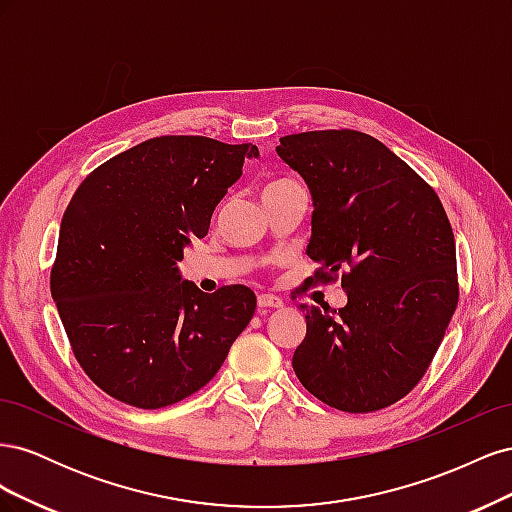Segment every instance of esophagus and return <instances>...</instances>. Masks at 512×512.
Masks as SVG:
<instances>
[{
  "instance_id": "obj_1",
  "label": "esophagus",
  "mask_w": 512,
  "mask_h": 512,
  "mask_svg": "<svg viewBox=\"0 0 512 512\" xmlns=\"http://www.w3.org/2000/svg\"><path fill=\"white\" fill-rule=\"evenodd\" d=\"M280 307H284V303L277 297H271V294H260L258 297V312H267V309H280Z\"/></svg>"
}]
</instances>
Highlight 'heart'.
Returning <instances> with one entry per match:
<instances>
[{
	"label": "heart",
	"mask_w": 512,
	"mask_h": 512,
	"mask_svg": "<svg viewBox=\"0 0 512 512\" xmlns=\"http://www.w3.org/2000/svg\"><path fill=\"white\" fill-rule=\"evenodd\" d=\"M288 183H294L292 179H277V181H271L269 185H267V190H277V188H284V185H288ZM265 190V192H267Z\"/></svg>",
	"instance_id": "heart-1"
}]
</instances>
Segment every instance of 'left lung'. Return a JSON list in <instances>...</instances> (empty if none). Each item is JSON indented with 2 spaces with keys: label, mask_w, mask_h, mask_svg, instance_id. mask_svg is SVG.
<instances>
[{
  "label": "left lung",
  "mask_w": 512,
  "mask_h": 512,
  "mask_svg": "<svg viewBox=\"0 0 512 512\" xmlns=\"http://www.w3.org/2000/svg\"><path fill=\"white\" fill-rule=\"evenodd\" d=\"M314 196L312 282H337L333 316L303 307L307 333L292 367L305 389L342 412L404 399L436 356L457 301L451 222L431 185L359 130L288 134L277 145Z\"/></svg>",
  "instance_id": "1"
}]
</instances>
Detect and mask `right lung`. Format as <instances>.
Instances as JSON below:
<instances>
[{
  "mask_svg": "<svg viewBox=\"0 0 512 512\" xmlns=\"http://www.w3.org/2000/svg\"><path fill=\"white\" fill-rule=\"evenodd\" d=\"M258 147L158 136L106 160L76 188L59 228L51 294L74 359L123 404L158 410L218 374L256 294L181 282L183 247Z\"/></svg>",
  "mask_w": 512,
  "mask_h": 512,
  "instance_id": "obj_1",
  "label": "right lung"
}]
</instances>
